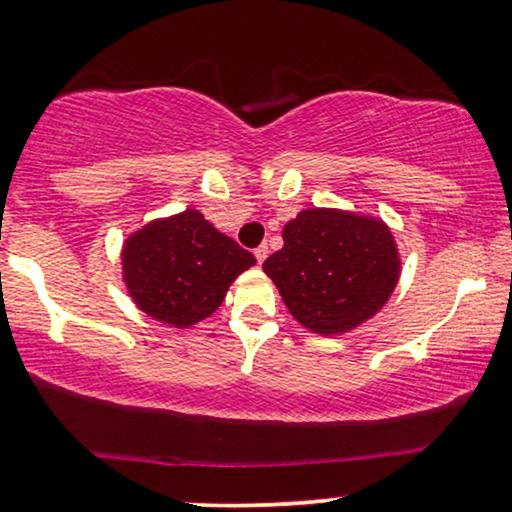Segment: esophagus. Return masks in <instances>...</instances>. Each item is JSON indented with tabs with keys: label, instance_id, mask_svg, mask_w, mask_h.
<instances>
[{
	"label": "esophagus",
	"instance_id": "obj_1",
	"mask_svg": "<svg viewBox=\"0 0 512 512\" xmlns=\"http://www.w3.org/2000/svg\"><path fill=\"white\" fill-rule=\"evenodd\" d=\"M254 256H256V261H258V263H263L265 258H267V245L256 247V249H254Z\"/></svg>",
	"mask_w": 512,
	"mask_h": 512
}]
</instances>
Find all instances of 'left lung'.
<instances>
[{
	"instance_id": "8db88e82",
	"label": "left lung",
	"mask_w": 512,
	"mask_h": 512,
	"mask_svg": "<svg viewBox=\"0 0 512 512\" xmlns=\"http://www.w3.org/2000/svg\"><path fill=\"white\" fill-rule=\"evenodd\" d=\"M263 270L293 318L329 336L350 332L387 304L400 258L382 219L309 208L283 226V247Z\"/></svg>"
}]
</instances>
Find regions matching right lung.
<instances>
[{
	"mask_svg": "<svg viewBox=\"0 0 512 512\" xmlns=\"http://www.w3.org/2000/svg\"><path fill=\"white\" fill-rule=\"evenodd\" d=\"M123 281L148 316L174 327L208 318L256 258L199 210L155 219L123 242Z\"/></svg>",
	"mask_w": 512,
	"mask_h": 512,
	"instance_id": "1",
	"label": "right lung"
}]
</instances>
